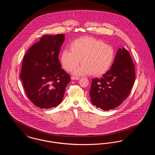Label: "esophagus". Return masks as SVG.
I'll return each instance as SVG.
<instances>
[{"label": "esophagus", "instance_id": "obj_1", "mask_svg": "<svg viewBox=\"0 0 155 155\" xmlns=\"http://www.w3.org/2000/svg\"><path fill=\"white\" fill-rule=\"evenodd\" d=\"M80 78L78 77H74V76H72L71 77V80H79Z\"/></svg>", "mask_w": 155, "mask_h": 155}]
</instances>
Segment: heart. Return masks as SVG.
<instances>
[{
	"label": "heart",
	"instance_id": "1",
	"mask_svg": "<svg viewBox=\"0 0 155 155\" xmlns=\"http://www.w3.org/2000/svg\"><path fill=\"white\" fill-rule=\"evenodd\" d=\"M114 56V50L110 45L92 37H84L73 41L69 46V51L62 52L60 61L68 71L81 61L82 64L73 71L75 75L101 76L110 69Z\"/></svg>",
	"mask_w": 155,
	"mask_h": 155
}]
</instances>
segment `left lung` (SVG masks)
<instances>
[{
  "label": "left lung",
  "instance_id": "1",
  "mask_svg": "<svg viewBox=\"0 0 155 155\" xmlns=\"http://www.w3.org/2000/svg\"><path fill=\"white\" fill-rule=\"evenodd\" d=\"M135 79V66L129 52L119 48L110 69L101 79L92 80L91 102L103 110L117 107L129 96Z\"/></svg>",
  "mask_w": 155,
  "mask_h": 155
}]
</instances>
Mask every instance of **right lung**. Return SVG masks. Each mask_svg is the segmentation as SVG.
I'll list each match as a JSON object with an SVG mask.
<instances>
[{
    "instance_id": "add662e5",
    "label": "right lung",
    "mask_w": 155,
    "mask_h": 155,
    "mask_svg": "<svg viewBox=\"0 0 155 155\" xmlns=\"http://www.w3.org/2000/svg\"><path fill=\"white\" fill-rule=\"evenodd\" d=\"M64 34L45 35L33 45L22 60L20 78L31 102L41 109L61 102L70 75L61 68L58 56Z\"/></svg>"
}]
</instances>
